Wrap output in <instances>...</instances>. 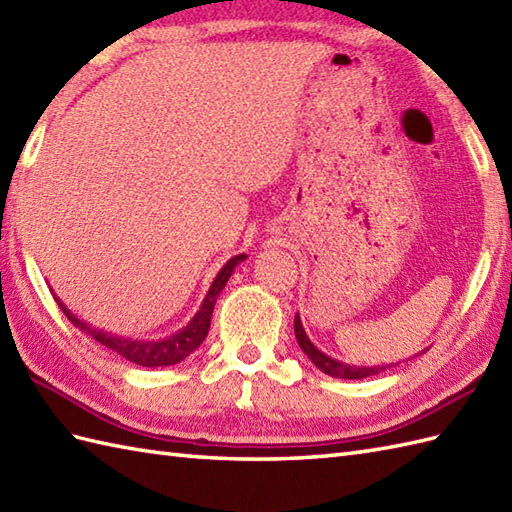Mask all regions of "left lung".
Returning <instances> with one entry per match:
<instances>
[{
	"mask_svg": "<svg viewBox=\"0 0 512 512\" xmlns=\"http://www.w3.org/2000/svg\"><path fill=\"white\" fill-rule=\"evenodd\" d=\"M295 336H297V343L306 354L310 361L314 363V367H319L323 374L334 376V378H345V380H356V378H367V376H374L378 372H383V369L391 367V365H350V363H343V361H336V358L323 354L321 350L314 347V343L308 339L306 330H303L299 314H295Z\"/></svg>",
	"mask_w": 512,
	"mask_h": 512,
	"instance_id": "obj_1",
	"label": "left lung"
}]
</instances>
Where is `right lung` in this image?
Returning <instances> with one entry per match:
<instances>
[{
	"instance_id": "add662e5",
	"label": "right lung",
	"mask_w": 512,
	"mask_h": 512,
	"mask_svg": "<svg viewBox=\"0 0 512 512\" xmlns=\"http://www.w3.org/2000/svg\"><path fill=\"white\" fill-rule=\"evenodd\" d=\"M246 255H235L228 259V262L222 266L220 273L213 279V284L206 292V297L202 301L200 310L193 314V319L184 325L182 330H178L176 334L165 336V339H158V341H149V339H127V336L121 334H112V332H105L101 328H94L88 321H81L76 317L74 312L68 310V306L54 295L57 299L59 308L63 310L65 317H68L74 328H79L83 334L92 336L94 341H99L101 345H105L107 350H112L116 354H121L123 358H127L129 363H136L140 367H167V365H176L180 361H184L189 354H193L198 347L202 345V341L206 339V334H209V325H211V314L215 308V301L220 297V292L224 290L226 281L231 279L233 270L239 262H244Z\"/></svg>"
}]
</instances>
